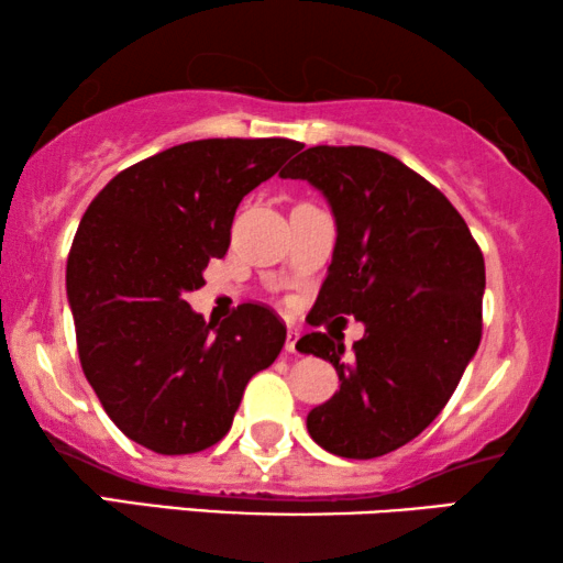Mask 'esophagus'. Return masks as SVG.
<instances>
[{
	"label": "esophagus",
	"instance_id": "34e87169",
	"mask_svg": "<svg viewBox=\"0 0 563 563\" xmlns=\"http://www.w3.org/2000/svg\"><path fill=\"white\" fill-rule=\"evenodd\" d=\"M299 338H302V333H299L297 328H289L287 330V343H284V349H287V353H299Z\"/></svg>",
	"mask_w": 563,
	"mask_h": 563
}]
</instances>
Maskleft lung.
Segmentation results:
<instances>
[{"instance_id": "8db88e82", "label": "left lung", "mask_w": 563, "mask_h": 563, "mask_svg": "<svg viewBox=\"0 0 563 563\" xmlns=\"http://www.w3.org/2000/svg\"><path fill=\"white\" fill-rule=\"evenodd\" d=\"M282 176L314 184L338 222L310 325L335 314L366 325L351 356L343 335L299 338V351L330 361L341 379L307 430L335 456H384L441 415L479 349L482 249L443 191L384 151L314 145Z\"/></svg>"}]
</instances>
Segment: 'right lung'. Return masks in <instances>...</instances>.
<instances>
[{
	"mask_svg": "<svg viewBox=\"0 0 563 563\" xmlns=\"http://www.w3.org/2000/svg\"><path fill=\"white\" fill-rule=\"evenodd\" d=\"M302 148L289 137H207L122 168L84 212L66 264L76 349L130 441L181 456L233 426L243 389L272 366L287 325L241 305L218 328L184 295L222 258L241 199Z\"/></svg>",
	"mask_w": 563,
	"mask_h": 563,
	"instance_id": "obj_1",
	"label": "right lung"
}]
</instances>
